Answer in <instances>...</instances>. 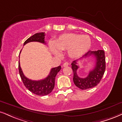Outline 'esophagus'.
<instances>
[{"mask_svg": "<svg viewBox=\"0 0 122 122\" xmlns=\"http://www.w3.org/2000/svg\"><path fill=\"white\" fill-rule=\"evenodd\" d=\"M68 65H69L68 62H65L63 64V67H67V66H68Z\"/></svg>", "mask_w": 122, "mask_h": 122, "instance_id": "obj_1", "label": "esophagus"}]
</instances>
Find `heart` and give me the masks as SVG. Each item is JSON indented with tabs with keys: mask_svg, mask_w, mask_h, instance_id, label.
Returning a JSON list of instances; mask_svg holds the SVG:
<instances>
[{
	"mask_svg": "<svg viewBox=\"0 0 122 122\" xmlns=\"http://www.w3.org/2000/svg\"><path fill=\"white\" fill-rule=\"evenodd\" d=\"M91 46V40L88 35L76 33L61 34L49 43V50L54 55L58 56L61 51L67 50V54L71 58H77L88 51Z\"/></svg>",
	"mask_w": 122,
	"mask_h": 122,
	"instance_id": "heart-1",
	"label": "heart"
}]
</instances>
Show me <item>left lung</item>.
Instances as JSON below:
<instances>
[{"label":"left lung","instance_id":"8db88e82","mask_svg":"<svg viewBox=\"0 0 122 122\" xmlns=\"http://www.w3.org/2000/svg\"><path fill=\"white\" fill-rule=\"evenodd\" d=\"M94 55L96 58V65L94 68L89 73L88 76L85 78H81L77 74V61H74L71 63L72 69L73 72V82L76 86L82 90H85L96 86L99 84L102 78L106 68L105 52L103 50H98L97 51H89L84 55L82 58Z\"/></svg>","mask_w":122,"mask_h":122}]
</instances>
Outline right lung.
<instances>
[{
    "label": "right lung",
    "mask_w": 122,
    "mask_h": 122,
    "mask_svg": "<svg viewBox=\"0 0 122 122\" xmlns=\"http://www.w3.org/2000/svg\"><path fill=\"white\" fill-rule=\"evenodd\" d=\"M45 33L41 32L36 33L25 41L24 46L30 42H39L46 43L45 41ZM20 58V56H19ZM61 70V66L52 68L49 75L45 79L41 80H31L27 78L22 72L20 67V61L19 62V70L21 79L22 82L29 91L31 93L38 96H46L51 92L55 86V79L57 73Z\"/></svg>",
    "instance_id": "1"
}]
</instances>
